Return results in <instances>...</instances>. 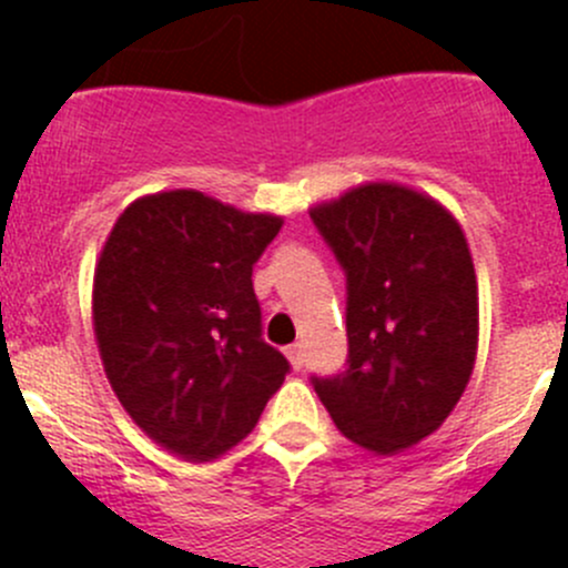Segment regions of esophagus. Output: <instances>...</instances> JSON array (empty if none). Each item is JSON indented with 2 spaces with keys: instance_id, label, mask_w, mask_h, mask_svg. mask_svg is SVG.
Instances as JSON below:
<instances>
[{
  "instance_id": "1",
  "label": "esophagus",
  "mask_w": 568,
  "mask_h": 568,
  "mask_svg": "<svg viewBox=\"0 0 568 568\" xmlns=\"http://www.w3.org/2000/svg\"><path fill=\"white\" fill-rule=\"evenodd\" d=\"M285 353H288L291 367H294V369L305 367V347H302V344H291V347L285 349Z\"/></svg>"
}]
</instances>
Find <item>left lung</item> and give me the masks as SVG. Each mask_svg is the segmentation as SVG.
<instances>
[{
  "mask_svg": "<svg viewBox=\"0 0 568 568\" xmlns=\"http://www.w3.org/2000/svg\"><path fill=\"white\" fill-rule=\"evenodd\" d=\"M347 277V369L311 378L338 432L404 452L437 432L468 386L479 291L457 219L432 195L369 182L311 210Z\"/></svg>",
  "mask_w": 568,
  "mask_h": 568,
  "instance_id": "1",
  "label": "left lung"
}]
</instances>
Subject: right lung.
<instances>
[{"label": "right lung", "instance_id": "add662e5", "mask_svg": "<svg viewBox=\"0 0 568 568\" xmlns=\"http://www.w3.org/2000/svg\"><path fill=\"white\" fill-rule=\"evenodd\" d=\"M283 219L199 190L142 195L94 268L105 378L131 420L190 463L241 443L291 364L263 342L252 266Z\"/></svg>", "mask_w": 568, "mask_h": 568}]
</instances>
